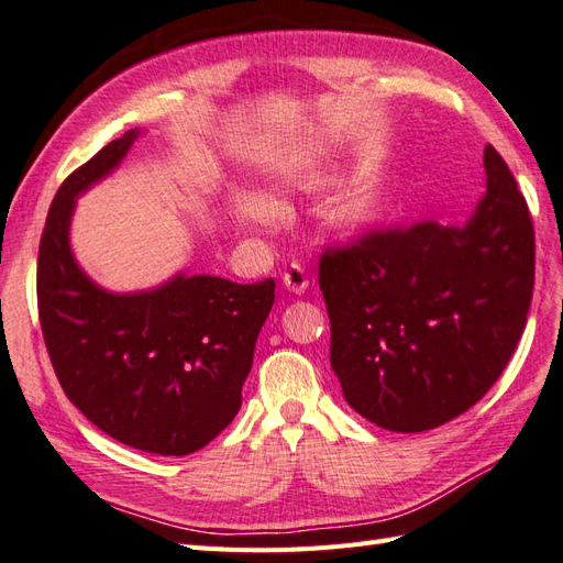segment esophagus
Segmentation results:
<instances>
[{
	"instance_id": "34e87169",
	"label": "esophagus",
	"mask_w": 563,
	"mask_h": 563,
	"mask_svg": "<svg viewBox=\"0 0 563 563\" xmlns=\"http://www.w3.org/2000/svg\"><path fill=\"white\" fill-rule=\"evenodd\" d=\"M282 279H284L286 289L294 291V294H303L308 289V277H306V272H303L301 265H291L289 269L284 272Z\"/></svg>"
}]
</instances>
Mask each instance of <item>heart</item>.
<instances>
[{"instance_id":"heart-1","label":"heart","mask_w":563,"mask_h":563,"mask_svg":"<svg viewBox=\"0 0 563 563\" xmlns=\"http://www.w3.org/2000/svg\"><path fill=\"white\" fill-rule=\"evenodd\" d=\"M233 217L241 227H260L269 219V207L253 195H239L233 199ZM387 209V192L378 183H366L346 197V202L340 207V223L346 231H358L371 227L373 221L383 217Z\"/></svg>"}]
</instances>
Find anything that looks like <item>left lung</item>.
<instances>
[{
	"mask_svg": "<svg viewBox=\"0 0 563 563\" xmlns=\"http://www.w3.org/2000/svg\"><path fill=\"white\" fill-rule=\"evenodd\" d=\"M484 170L486 192L465 227L368 231L320 255L332 371L349 407L380 429L419 433L460 417L526 330L532 219L492 144Z\"/></svg>",
	"mask_w": 563,
	"mask_h": 563,
	"instance_id": "8db88e82",
	"label": "left lung"
}]
</instances>
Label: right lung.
I'll return each instance as SVG.
<instances>
[{
  "instance_id": "1",
  "label": "right lung",
  "mask_w": 563,
  "mask_h": 563,
  "mask_svg": "<svg viewBox=\"0 0 563 563\" xmlns=\"http://www.w3.org/2000/svg\"><path fill=\"white\" fill-rule=\"evenodd\" d=\"M136 136L124 132L59 185L37 250V313L71 405L110 439L180 457L239 415L274 279L180 272L156 289L112 294L79 267L69 245L77 197L122 164Z\"/></svg>"
}]
</instances>
